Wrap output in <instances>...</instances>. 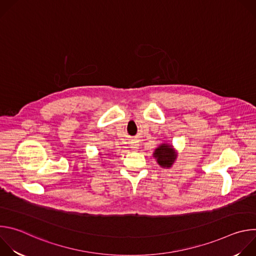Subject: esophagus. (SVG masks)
Returning a JSON list of instances; mask_svg holds the SVG:
<instances>
[{
    "mask_svg": "<svg viewBox=\"0 0 256 256\" xmlns=\"http://www.w3.org/2000/svg\"><path fill=\"white\" fill-rule=\"evenodd\" d=\"M132 149H134V150H136V147H132Z\"/></svg>",
    "mask_w": 256,
    "mask_h": 256,
    "instance_id": "1",
    "label": "esophagus"
}]
</instances>
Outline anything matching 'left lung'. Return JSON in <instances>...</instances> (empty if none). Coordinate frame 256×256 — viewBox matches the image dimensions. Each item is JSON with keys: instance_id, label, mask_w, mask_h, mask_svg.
I'll list each match as a JSON object with an SVG mask.
<instances>
[{"instance_id": "obj_1", "label": "left lung", "mask_w": 256, "mask_h": 256, "mask_svg": "<svg viewBox=\"0 0 256 256\" xmlns=\"http://www.w3.org/2000/svg\"><path fill=\"white\" fill-rule=\"evenodd\" d=\"M154 157L157 158V162L162 167H170L176 158V153L170 147V144H162L156 149Z\"/></svg>"}]
</instances>
